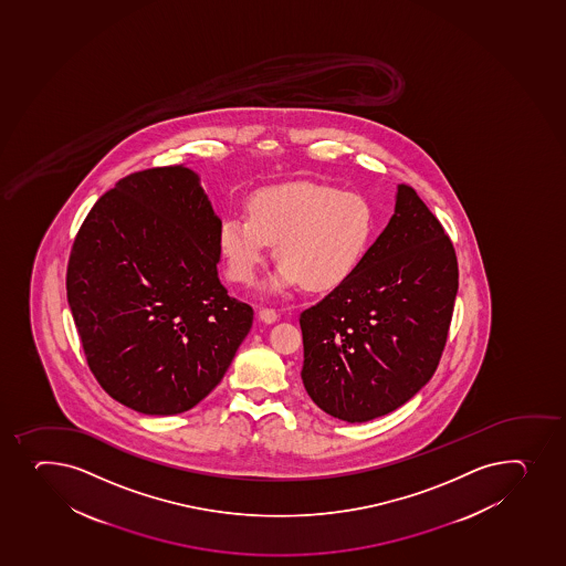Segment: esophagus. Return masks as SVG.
I'll return each mask as SVG.
<instances>
[{"label": "esophagus", "mask_w": 566, "mask_h": 566, "mask_svg": "<svg viewBox=\"0 0 566 566\" xmlns=\"http://www.w3.org/2000/svg\"><path fill=\"white\" fill-rule=\"evenodd\" d=\"M258 315H260V319H262L263 323H268V325L279 319V314H276L273 308H262Z\"/></svg>", "instance_id": "esophagus-1"}]
</instances>
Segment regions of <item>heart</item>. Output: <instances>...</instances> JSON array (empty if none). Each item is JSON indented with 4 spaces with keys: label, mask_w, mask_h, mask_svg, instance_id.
Instances as JSON below:
<instances>
[{
    "label": "heart",
    "mask_w": 566,
    "mask_h": 566,
    "mask_svg": "<svg viewBox=\"0 0 566 566\" xmlns=\"http://www.w3.org/2000/svg\"><path fill=\"white\" fill-rule=\"evenodd\" d=\"M377 238L371 202L355 191L323 184H290L254 192L247 217L230 216L219 228L228 276L251 284L276 243L280 263L269 276L271 293L306 284L333 292L366 262Z\"/></svg>",
    "instance_id": "obj_1"
}]
</instances>
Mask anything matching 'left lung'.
<instances>
[{"mask_svg": "<svg viewBox=\"0 0 566 566\" xmlns=\"http://www.w3.org/2000/svg\"><path fill=\"white\" fill-rule=\"evenodd\" d=\"M459 290L453 243L418 192L396 210L358 273L301 314V377L312 401L349 423L390 415L431 380Z\"/></svg>", "mask_w": 566, "mask_h": 566, "instance_id": "left-lung-1", "label": "left lung"}]
</instances>
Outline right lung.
<instances>
[{
    "label": "right lung",
    "instance_id": "obj_1",
    "mask_svg": "<svg viewBox=\"0 0 566 566\" xmlns=\"http://www.w3.org/2000/svg\"><path fill=\"white\" fill-rule=\"evenodd\" d=\"M219 228L199 175L175 165L118 180L74 239L66 297L88 367L140 415L202 401L251 331L217 273Z\"/></svg>",
    "mask_w": 566,
    "mask_h": 566
}]
</instances>
